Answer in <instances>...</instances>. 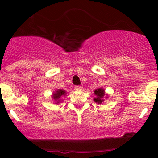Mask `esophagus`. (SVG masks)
<instances>
[{
  "mask_svg": "<svg viewBox=\"0 0 158 158\" xmlns=\"http://www.w3.org/2000/svg\"><path fill=\"white\" fill-rule=\"evenodd\" d=\"M82 89H83V87L82 86H75V89L76 90H77V91H81Z\"/></svg>",
  "mask_w": 158,
  "mask_h": 158,
  "instance_id": "obj_1",
  "label": "esophagus"
}]
</instances>
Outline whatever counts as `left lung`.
I'll return each mask as SVG.
<instances>
[{
	"instance_id": "left-lung-1",
	"label": "left lung",
	"mask_w": 158,
	"mask_h": 158,
	"mask_svg": "<svg viewBox=\"0 0 158 158\" xmlns=\"http://www.w3.org/2000/svg\"><path fill=\"white\" fill-rule=\"evenodd\" d=\"M94 94L95 98L93 99V100L99 104H102L104 101V99L108 97V95L105 93V90L103 88L96 89L94 91Z\"/></svg>"
}]
</instances>
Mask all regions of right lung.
<instances>
[{"label": "right lung", "instance_id": "add662e5", "mask_svg": "<svg viewBox=\"0 0 158 158\" xmlns=\"http://www.w3.org/2000/svg\"><path fill=\"white\" fill-rule=\"evenodd\" d=\"M66 94V91L63 90V89H57L52 94V98L53 100H54L55 104H58L60 103H62V97L65 96Z\"/></svg>", "mask_w": 158, "mask_h": 158}]
</instances>
